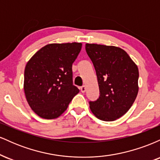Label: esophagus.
<instances>
[{
  "mask_svg": "<svg viewBox=\"0 0 160 160\" xmlns=\"http://www.w3.org/2000/svg\"><path fill=\"white\" fill-rule=\"evenodd\" d=\"M80 90H81L82 92H85L86 90V87L85 86H82L80 87Z\"/></svg>",
  "mask_w": 160,
  "mask_h": 160,
  "instance_id": "1",
  "label": "esophagus"
}]
</instances>
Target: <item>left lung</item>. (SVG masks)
Wrapping results in <instances>:
<instances>
[{"label": "left lung", "mask_w": 160, "mask_h": 160, "mask_svg": "<svg viewBox=\"0 0 160 160\" xmlns=\"http://www.w3.org/2000/svg\"><path fill=\"white\" fill-rule=\"evenodd\" d=\"M86 51L96 71L100 95L89 102L97 118L113 121L132 107L138 92V68L120 47L86 43Z\"/></svg>", "instance_id": "left-lung-1"}]
</instances>
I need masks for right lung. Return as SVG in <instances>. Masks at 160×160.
<instances>
[{
	"label": "right lung",
	"mask_w": 160,
	"mask_h": 160,
	"mask_svg": "<svg viewBox=\"0 0 160 160\" xmlns=\"http://www.w3.org/2000/svg\"><path fill=\"white\" fill-rule=\"evenodd\" d=\"M81 43H50L42 47L28 62L24 91L31 108L47 120L66 111L80 92L73 85L72 64L81 50Z\"/></svg>",
	"instance_id": "obj_1"
}]
</instances>
